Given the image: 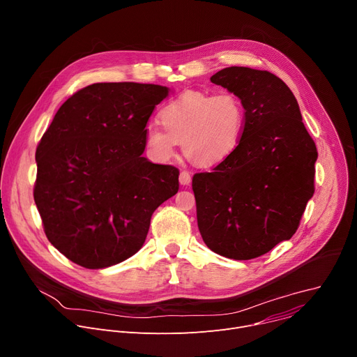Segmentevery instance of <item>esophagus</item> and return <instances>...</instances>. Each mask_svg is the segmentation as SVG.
<instances>
[{
  "label": "esophagus",
  "mask_w": 357,
  "mask_h": 357,
  "mask_svg": "<svg viewBox=\"0 0 357 357\" xmlns=\"http://www.w3.org/2000/svg\"><path fill=\"white\" fill-rule=\"evenodd\" d=\"M178 181L181 185H188L191 183V176L188 172H181L178 176Z\"/></svg>",
  "instance_id": "esophagus-1"
}]
</instances>
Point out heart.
<instances>
[{"instance_id": "1", "label": "heart", "mask_w": 357, "mask_h": 357, "mask_svg": "<svg viewBox=\"0 0 357 357\" xmlns=\"http://www.w3.org/2000/svg\"><path fill=\"white\" fill-rule=\"evenodd\" d=\"M161 126L150 123L144 144L150 155L170 161L181 143L184 154L202 167L227 160L240 146L245 128V108L234 93L191 90L164 105Z\"/></svg>"}]
</instances>
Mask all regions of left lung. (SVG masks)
I'll return each mask as SVG.
<instances>
[{"label":"left lung","instance_id":"left-lung-1","mask_svg":"<svg viewBox=\"0 0 357 357\" xmlns=\"http://www.w3.org/2000/svg\"><path fill=\"white\" fill-rule=\"evenodd\" d=\"M210 81L241 98L245 128L227 160L211 173L195 174L197 225L210 250L250 260L296 233L314 193L317 149L279 77L227 67Z\"/></svg>","mask_w":357,"mask_h":357}]
</instances>
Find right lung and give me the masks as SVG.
Wrapping results in <instances>:
<instances>
[{
    "instance_id": "add662e5",
    "label": "right lung",
    "mask_w": 357,
    "mask_h": 357,
    "mask_svg": "<svg viewBox=\"0 0 357 357\" xmlns=\"http://www.w3.org/2000/svg\"><path fill=\"white\" fill-rule=\"evenodd\" d=\"M170 89L97 83L71 96L36 151L34 202L50 243L86 268L119 264L146 241L178 170L143 157L144 130Z\"/></svg>"
}]
</instances>
